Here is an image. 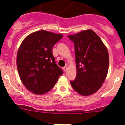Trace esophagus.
Listing matches in <instances>:
<instances>
[{
    "instance_id": "esophagus-1",
    "label": "esophagus",
    "mask_w": 125,
    "mask_h": 125,
    "mask_svg": "<svg viewBox=\"0 0 125 125\" xmlns=\"http://www.w3.org/2000/svg\"><path fill=\"white\" fill-rule=\"evenodd\" d=\"M67 70H68V67H67V66H65V67H64L63 68L64 71V72H66V71H67Z\"/></svg>"
}]
</instances>
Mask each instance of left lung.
Returning a JSON list of instances; mask_svg holds the SVG:
<instances>
[{"label": "left lung", "instance_id": "1", "mask_svg": "<svg viewBox=\"0 0 125 125\" xmlns=\"http://www.w3.org/2000/svg\"><path fill=\"white\" fill-rule=\"evenodd\" d=\"M68 37L74 44L76 79L70 81L73 88L82 96L91 95L102 86L107 76L109 55L100 37L91 29Z\"/></svg>", "mask_w": 125, "mask_h": 125}]
</instances>
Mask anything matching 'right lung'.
<instances>
[{
	"label": "right lung",
	"instance_id": "1",
	"mask_svg": "<svg viewBox=\"0 0 125 125\" xmlns=\"http://www.w3.org/2000/svg\"><path fill=\"white\" fill-rule=\"evenodd\" d=\"M62 36L42 30L30 34L22 42L17 51V70L24 86L32 93L49 91L63 74L52 54V47Z\"/></svg>",
	"mask_w": 125,
	"mask_h": 125
}]
</instances>
